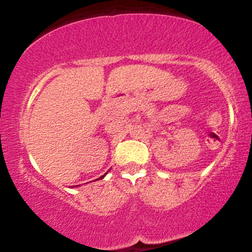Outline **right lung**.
<instances>
[{"label":"right lung","mask_w":252,"mask_h":252,"mask_svg":"<svg viewBox=\"0 0 252 252\" xmlns=\"http://www.w3.org/2000/svg\"><path fill=\"white\" fill-rule=\"evenodd\" d=\"M105 174H106V173H105ZM105 174H104V175H102V176H100V178H98V179H103V178H104V176H105Z\"/></svg>","instance_id":"add662e5"}]
</instances>
